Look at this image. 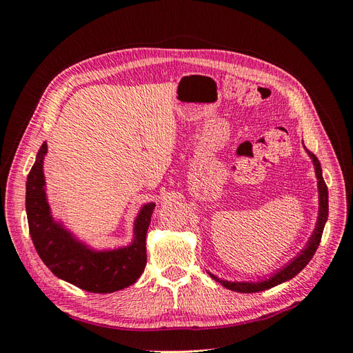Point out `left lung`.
<instances>
[{
  "label": "left lung",
  "instance_id": "obj_1",
  "mask_svg": "<svg viewBox=\"0 0 353 353\" xmlns=\"http://www.w3.org/2000/svg\"><path fill=\"white\" fill-rule=\"evenodd\" d=\"M305 150H306L307 156L312 160V165L315 169V176H316V187H318V216H316L315 228L311 234V237L307 239L305 248L299 252L294 258H292L284 266H281V268L274 271L268 276V279L265 276V279H259L256 281H230V280H222L215 274L208 271V274L212 276L213 280L218 281L225 288H228V290L237 292V293H258V292L268 290V288H271V287H275V285L283 284L288 280H292L293 276H296L299 272H301L309 263V261L312 259V256L319 245V241H321L323 231H324L325 222L328 218V190H327V185H325L324 178H323L321 163H319L316 156L309 152L307 148H305Z\"/></svg>",
  "mask_w": 353,
  "mask_h": 353
}]
</instances>
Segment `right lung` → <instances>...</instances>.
<instances>
[{
    "mask_svg": "<svg viewBox=\"0 0 353 353\" xmlns=\"http://www.w3.org/2000/svg\"><path fill=\"white\" fill-rule=\"evenodd\" d=\"M42 143L26 181V215L30 239L47 268L57 279L91 293H113L134 284L147 263L145 236L150 225L153 201L145 203L134 219L132 240L114 249H95L54 219L47 197Z\"/></svg>",
    "mask_w": 353,
    "mask_h": 353,
    "instance_id": "1",
    "label": "right lung"
}]
</instances>
